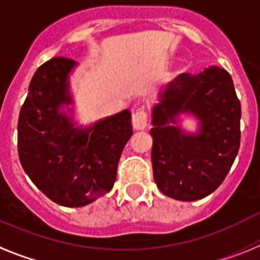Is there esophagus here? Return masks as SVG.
<instances>
[{
	"instance_id": "1",
	"label": "esophagus",
	"mask_w": 260,
	"mask_h": 260,
	"mask_svg": "<svg viewBox=\"0 0 260 260\" xmlns=\"http://www.w3.org/2000/svg\"><path fill=\"white\" fill-rule=\"evenodd\" d=\"M132 124L136 129H144L148 125V114H146L145 108H137L136 111L132 115Z\"/></svg>"
}]
</instances>
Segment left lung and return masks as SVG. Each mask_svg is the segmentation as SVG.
Returning <instances> with one entry per match:
<instances>
[{
    "mask_svg": "<svg viewBox=\"0 0 260 260\" xmlns=\"http://www.w3.org/2000/svg\"><path fill=\"white\" fill-rule=\"evenodd\" d=\"M180 113L199 120L196 134L176 125ZM152 165L157 187L169 198L193 202L224 182L241 141V103L225 69L182 73L153 107Z\"/></svg>",
    "mask_w": 260,
    "mask_h": 260,
    "instance_id": "obj_1",
    "label": "left lung"
}]
</instances>
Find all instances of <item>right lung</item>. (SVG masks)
I'll return each instance as SVG.
<instances>
[{"label": "right lung", "instance_id": "right-lung-1", "mask_svg": "<svg viewBox=\"0 0 260 260\" xmlns=\"http://www.w3.org/2000/svg\"><path fill=\"white\" fill-rule=\"evenodd\" d=\"M76 64L53 57L38 68L18 120L23 170L47 198L71 208L111 191L121 152L133 133L129 110L87 128L74 127L61 107L73 103L69 74Z\"/></svg>", "mask_w": 260, "mask_h": 260}]
</instances>
